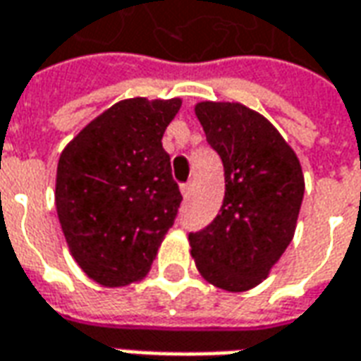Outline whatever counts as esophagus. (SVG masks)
<instances>
[{
  "label": "esophagus",
  "mask_w": 361,
  "mask_h": 361,
  "mask_svg": "<svg viewBox=\"0 0 361 361\" xmlns=\"http://www.w3.org/2000/svg\"><path fill=\"white\" fill-rule=\"evenodd\" d=\"M191 191H193V181H188V183L181 185V193H183V197L191 195Z\"/></svg>",
  "instance_id": "esophagus-1"
}]
</instances>
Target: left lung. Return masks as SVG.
Here are the masks:
<instances>
[{"instance_id":"obj_1","label":"left lung","mask_w":361,"mask_h":361,"mask_svg":"<svg viewBox=\"0 0 361 361\" xmlns=\"http://www.w3.org/2000/svg\"><path fill=\"white\" fill-rule=\"evenodd\" d=\"M195 114L222 160L226 191L216 219L189 234L191 255L211 284L243 292L267 279L294 238L302 166L271 121L242 104L201 102Z\"/></svg>"}]
</instances>
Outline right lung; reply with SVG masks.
Returning a JSON list of instances; mask_svg holds the SVG:
<instances>
[{"label":"right lung","instance_id":"right-lung-1","mask_svg":"<svg viewBox=\"0 0 361 361\" xmlns=\"http://www.w3.org/2000/svg\"><path fill=\"white\" fill-rule=\"evenodd\" d=\"M180 106V98L121 100L59 157V224L75 261L102 286L142 279L173 226L183 197L162 135Z\"/></svg>","mask_w":361,"mask_h":361}]
</instances>
